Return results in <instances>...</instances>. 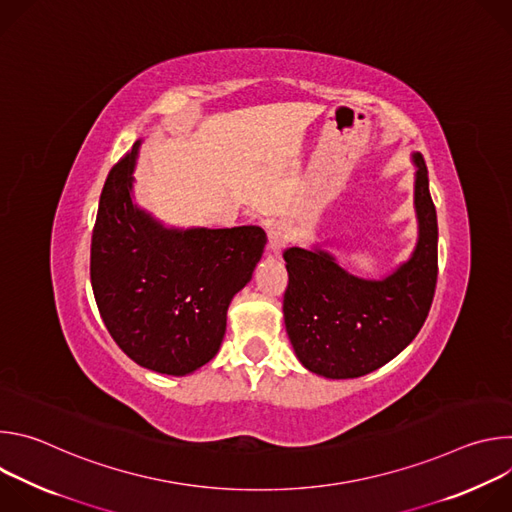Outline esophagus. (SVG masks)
Wrapping results in <instances>:
<instances>
[{
	"mask_svg": "<svg viewBox=\"0 0 512 512\" xmlns=\"http://www.w3.org/2000/svg\"><path fill=\"white\" fill-rule=\"evenodd\" d=\"M289 243V225L283 221H277L275 225H271L269 233H267V247L271 253H281Z\"/></svg>",
	"mask_w": 512,
	"mask_h": 512,
	"instance_id": "1",
	"label": "esophagus"
}]
</instances>
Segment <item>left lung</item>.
Here are the masks:
<instances>
[{
	"label": "left lung",
	"mask_w": 512,
	"mask_h": 512,
	"mask_svg": "<svg viewBox=\"0 0 512 512\" xmlns=\"http://www.w3.org/2000/svg\"><path fill=\"white\" fill-rule=\"evenodd\" d=\"M419 239L385 279H362L322 249L283 251V320L300 362L326 379H354L393 360L421 330L437 283V216L427 166L413 154Z\"/></svg>",
	"instance_id": "left-lung-1"
}]
</instances>
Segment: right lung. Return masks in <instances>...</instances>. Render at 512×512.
<instances>
[{"label":"right lung","instance_id":"1","mask_svg":"<svg viewBox=\"0 0 512 512\" xmlns=\"http://www.w3.org/2000/svg\"><path fill=\"white\" fill-rule=\"evenodd\" d=\"M139 141L109 172L91 239V283L117 346L139 367L184 377L221 348L227 310L253 275L259 227L166 229L131 200Z\"/></svg>","mask_w":512,"mask_h":512}]
</instances>
